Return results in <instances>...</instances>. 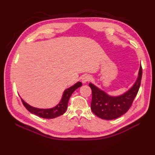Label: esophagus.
Masks as SVG:
<instances>
[{"label":"esophagus","mask_w":155,"mask_h":155,"mask_svg":"<svg viewBox=\"0 0 155 155\" xmlns=\"http://www.w3.org/2000/svg\"><path fill=\"white\" fill-rule=\"evenodd\" d=\"M91 80V76L90 75H85L83 78H82V82L83 83H86L88 81H90Z\"/></svg>","instance_id":"esophagus-1"}]
</instances>
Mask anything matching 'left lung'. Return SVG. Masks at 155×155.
<instances>
[{"mask_svg": "<svg viewBox=\"0 0 155 155\" xmlns=\"http://www.w3.org/2000/svg\"><path fill=\"white\" fill-rule=\"evenodd\" d=\"M142 68L140 65L138 76L134 85L128 91L118 96H111L100 90L92 83V97L91 109L94 114L104 120H114L122 116L130 109L134 99L137 95L141 83Z\"/></svg>", "mask_w": 155, "mask_h": 155, "instance_id": "8db88e82", "label": "left lung"}]
</instances>
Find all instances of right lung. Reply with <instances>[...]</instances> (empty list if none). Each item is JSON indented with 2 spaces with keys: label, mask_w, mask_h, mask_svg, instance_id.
<instances>
[{
  "label": "right lung",
  "mask_w": 155,
  "mask_h": 155,
  "mask_svg": "<svg viewBox=\"0 0 155 155\" xmlns=\"http://www.w3.org/2000/svg\"><path fill=\"white\" fill-rule=\"evenodd\" d=\"M82 86V83L81 82H78L73 86L69 87L68 88L66 89L63 92V97L61 98V100L59 103L55 107L51 108V109H39V108H35L34 107H31L28 105L27 103L25 102L21 98V100L23 105L26 107V109L30 112L31 113L34 114L37 116H38L41 118H46V119H52L55 118L56 117H58L61 115L63 114L67 110V106H68V102L70 99V96H71L72 94L76 90L77 88Z\"/></svg>",
  "instance_id": "add662e5"
}]
</instances>
